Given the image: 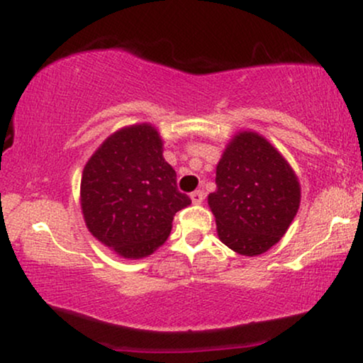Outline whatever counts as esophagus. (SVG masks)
Returning a JSON list of instances; mask_svg holds the SVG:
<instances>
[{
    "instance_id": "34e87169",
    "label": "esophagus",
    "mask_w": 363,
    "mask_h": 363,
    "mask_svg": "<svg viewBox=\"0 0 363 363\" xmlns=\"http://www.w3.org/2000/svg\"><path fill=\"white\" fill-rule=\"evenodd\" d=\"M191 201H192V204H201V202L204 201V192L202 191L191 192Z\"/></svg>"
}]
</instances>
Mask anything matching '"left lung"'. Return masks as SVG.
<instances>
[{"label":"left lung","mask_w":363,"mask_h":363,"mask_svg":"<svg viewBox=\"0 0 363 363\" xmlns=\"http://www.w3.org/2000/svg\"><path fill=\"white\" fill-rule=\"evenodd\" d=\"M207 197L220 242L240 255H260L284 238L301 206V184L286 157L264 136L239 131L216 167Z\"/></svg>","instance_id":"1"}]
</instances>
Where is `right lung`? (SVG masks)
<instances>
[{"label": "right lung", "mask_w": 363, "mask_h": 363, "mask_svg": "<svg viewBox=\"0 0 363 363\" xmlns=\"http://www.w3.org/2000/svg\"><path fill=\"white\" fill-rule=\"evenodd\" d=\"M152 124L125 125L86 162L81 211L91 234L124 259H143L166 242L177 211L191 204L177 191Z\"/></svg>", "instance_id": "1"}]
</instances>
